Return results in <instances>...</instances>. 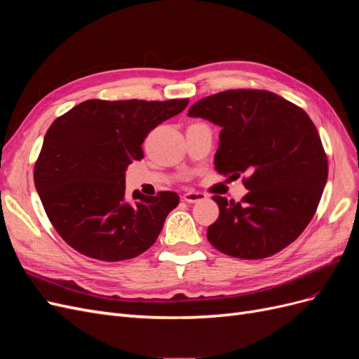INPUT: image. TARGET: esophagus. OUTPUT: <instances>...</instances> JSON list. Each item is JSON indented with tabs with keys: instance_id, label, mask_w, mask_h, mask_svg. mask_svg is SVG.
I'll return each mask as SVG.
<instances>
[{
	"instance_id": "34e87169",
	"label": "esophagus",
	"mask_w": 359,
	"mask_h": 359,
	"mask_svg": "<svg viewBox=\"0 0 359 359\" xmlns=\"http://www.w3.org/2000/svg\"><path fill=\"white\" fill-rule=\"evenodd\" d=\"M203 199H206V194L202 191H196V190H190V191L182 194V201H186L189 203H194V202H199Z\"/></svg>"
}]
</instances>
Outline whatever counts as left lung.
Instances as JSON below:
<instances>
[{
	"label": "left lung",
	"instance_id": "left-lung-1",
	"mask_svg": "<svg viewBox=\"0 0 359 359\" xmlns=\"http://www.w3.org/2000/svg\"><path fill=\"white\" fill-rule=\"evenodd\" d=\"M190 116L220 126L215 170L248 190L235 202L212 196L220 215L206 232L222 253L265 259L311 222L328 178V158L310 116L265 90H227L194 103Z\"/></svg>",
	"mask_w": 359,
	"mask_h": 359
}]
</instances>
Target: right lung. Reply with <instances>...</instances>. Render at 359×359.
Masks as SVG:
<instances>
[{
  "mask_svg": "<svg viewBox=\"0 0 359 359\" xmlns=\"http://www.w3.org/2000/svg\"><path fill=\"white\" fill-rule=\"evenodd\" d=\"M189 99L82 102L46 132L34 184L48 219L76 252L103 262L142 255L180 203L173 191L126 196V169L144 158L151 130L182 112Z\"/></svg>",
  "mask_w": 359,
  "mask_h": 359,
  "instance_id": "1",
  "label": "right lung"
}]
</instances>
